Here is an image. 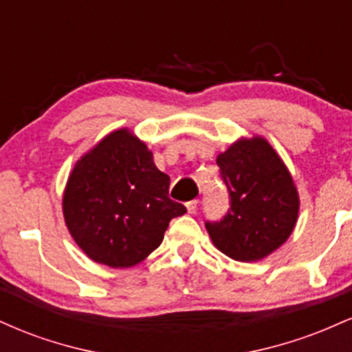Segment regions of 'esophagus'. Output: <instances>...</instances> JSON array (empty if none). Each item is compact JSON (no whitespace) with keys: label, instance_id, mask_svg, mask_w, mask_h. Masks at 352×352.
I'll use <instances>...</instances> for the list:
<instances>
[{"label":"esophagus","instance_id":"obj_1","mask_svg":"<svg viewBox=\"0 0 352 352\" xmlns=\"http://www.w3.org/2000/svg\"><path fill=\"white\" fill-rule=\"evenodd\" d=\"M197 207H199V200H190L187 201V212L188 213H195Z\"/></svg>","mask_w":352,"mask_h":352}]
</instances>
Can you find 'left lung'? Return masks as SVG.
I'll return each mask as SVG.
<instances>
[{
	"label": "left lung",
	"instance_id": "8db88e82",
	"mask_svg": "<svg viewBox=\"0 0 352 352\" xmlns=\"http://www.w3.org/2000/svg\"><path fill=\"white\" fill-rule=\"evenodd\" d=\"M230 193L220 221H205L213 245L236 261L272 254L293 233L300 197L292 173L263 137L240 139L217 157Z\"/></svg>",
	"mask_w": 352,
	"mask_h": 352
}]
</instances>
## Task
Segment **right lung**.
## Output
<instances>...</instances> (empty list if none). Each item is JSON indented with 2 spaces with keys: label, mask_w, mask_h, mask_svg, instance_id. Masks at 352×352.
Wrapping results in <instances>:
<instances>
[{
  "label": "right lung",
  "mask_w": 352,
  "mask_h": 352,
  "mask_svg": "<svg viewBox=\"0 0 352 352\" xmlns=\"http://www.w3.org/2000/svg\"><path fill=\"white\" fill-rule=\"evenodd\" d=\"M170 177L129 129H119L76 162L63 197L66 227L96 263L129 268L162 243L187 208L168 199Z\"/></svg>",
  "instance_id": "right-lung-1"
}]
</instances>
